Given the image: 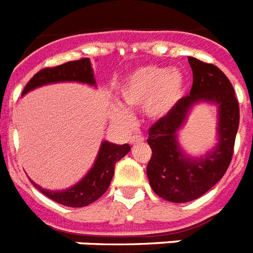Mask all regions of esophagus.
I'll return each instance as SVG.
<instances>
[{
    "mask_svg": "<svg viewBox=\"0 0 253 253\" xmlns=\"http://www.w3.org/2000/svg\"><path fill=\"white\" fill-rule=\"evenodd\" d=\"M144 142V138H143L142 135H135L132 138L130 139V144L132 146H136V144H140V143Z\"/></svg>",
    "mask_w": 253,
    "mask_h": 253,
    "instance_id": "34e87169",
    "label": "esophagus"
}]
</instances>
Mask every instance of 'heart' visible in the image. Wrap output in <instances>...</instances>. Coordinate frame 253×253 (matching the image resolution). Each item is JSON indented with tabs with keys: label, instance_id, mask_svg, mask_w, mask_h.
<instances>
[{
	"label": "heart",
	"instance_id": "obj_1",
	"mask_svg": "<svg viewBox=\"0 0 253 253\" xmlns=\"http://www.w3.org/2000/svg\"><path fill=\"white\" fill-rule=\"evenodd\" d=\"M185 93V77L178 69L144 65L128 73L119 85V98L130 109H144L152 119H162L177 106ZM115 123L128 125L131 114L114 105L110 111Z\"/></svg>",
	"mask_w": 253,
	"mask_h": 253
}]
</instances>
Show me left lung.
<instances>
[{"mask_svg": "<svg viewBox=\"0 0 253 253\" xmlns=\"http://www.w3.org/2000/svg\"><path fill=\"white\" fill-rule=\"evenodd\" d=\"M188 60L193 71L190 94L151 127L147 139L152 150L147 166L151 188L163 200L176 204L200 198L223 177L231 163L239 127V103L226 75L196 57L189 56ZM200 103L217 106L218 142L206 154L193 157L182 150L178 132Z\"/></svg>", "mask_w": 253, "mask_h": 253, "instance_id": "8db88e82", "label": "left lung"}]
</instances>
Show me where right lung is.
Here are the masks:
<instances>
[{
	"instance_id": "obj_1",
	"label": "right lung",
	"mask_w": 253,
	"mask_h": 253,
	"mask_svg": "<svg viewBox=\"0 0 253 253\" xmlns=\"http://www.w3.org/2000/svg\"><path fill=\"white\" fill-rule=\"evenodd\" d=\"M57 83H80L89 86L95 87L94 72L91 68L90 59L68 61L64 64L57 65L55 68H44L39 71L25 86L22 95L37 87L44 86ZM131 147L128 144H114V143L103 140L99 147L98 154L94 160V164L87 170V173L77 184L63 190H49L35 184L33 185L44 196L53 200L55 202L69 208H83L94 202L106 192L114 176L115 163H118L123 156L130 152Z\"/></svg>"
}]
</instances>
